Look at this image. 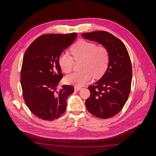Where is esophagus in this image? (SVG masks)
Listing matches in <instances>:
<instances>
[{"mask_svg":"<svg viewBox=\"0 0 156 156\" xmlns=\"http://www.w3.org/2000/svg\"><path fill=\"white\" fill-rule=\"evenodd\" d=\"M81 89L80 87H76V86H75L74 87V90L75 91H78V90H80V89Z\"/></svg>","mask_w":156,"mask_h":156,"instance_id":"esophagus-1","label":"esophagus"}]
</instances>
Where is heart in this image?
Listing matches in <instances>:
<instances>
[{
  "instance_id": "b5f03b06",
  "label": "heart",
  "mask_w": 156,
  "mask_h": 156,
  "mask_svg": "<svg viewBox=\"0 0 156 156\" xmlns=\"http://www.w3.org/2000/svg\"><path fill=\"white\" fill-rule=\"evenodd\" d=\"M70 52L75 61H81L82 71L69 75L65 80L67 83L76 87L87 84L92 78L101 77L105 73L109 63L110 55L108 48L93 42L80 40L70 48ZM58 64L65 73L73 71L74 61L67 54H61L58 58Z\"/></svg>"
}]
</instances>
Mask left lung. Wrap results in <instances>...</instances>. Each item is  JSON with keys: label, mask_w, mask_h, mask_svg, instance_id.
Listing matches in <instances>:
<instances>
[{"label": "left lung", "mask_w": 156, "mask_h": 156, "mask_svg": "<svg viewBox=\"0 0 156 156\" xmlns=\"http://www.w3.org/2000/svg\"><path fill=\"white\" fill-rule=\"evenodd\" d=\"M81 36L103 45L109 52L108 68L98 81L88 87L90 94L85 105L97 118H110L122 109L130 94L132 80L130 56L123 42L108 32L95 31Z\"/></svg>", "instance_id": "obj_1"}]
</instances>
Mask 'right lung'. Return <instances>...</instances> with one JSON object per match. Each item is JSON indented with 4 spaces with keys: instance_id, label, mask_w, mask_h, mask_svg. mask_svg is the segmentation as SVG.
<instances>
[{
    "instance_id": "1",
    "label": "right lung",
    "mask_w": 156,
    "mask_h": 156,
    "mask_svg": "<svg viewBox=\"0 0 156 156\" xmlns=\"http://www.w3.org/2000/svg\"><path fill=\"white\" fill-rule=\"evenodd\" d=\"M76 36V33L43 34L25 52L20 76L23 96L30 111L40 119L53 120L66 110V99L74 88L64 85L57 90L63 77L58 61Z\"/></svg>"
}]
</instances>
